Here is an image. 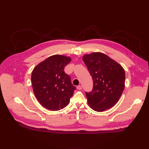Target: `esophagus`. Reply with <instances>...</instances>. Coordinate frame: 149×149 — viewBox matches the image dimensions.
I'll use <instances>...</instances> for the list:
<instances>
[{
    "label": "esophagus",
    "mask_w": 149,
    "mask_h": 149,
    "mask_svg": "<svg viewBox=\"0 0 149 149\" xmlns=\"http://www.w3.org/2000/svg\"><path fill=\"white\" fill-rule=\"evenodd\" d=\"M76 88H77L78 89H79V90H81L82 89V86L81 85H79V86H78L77 87H76Z\"/></svg>",
    "instance_id": "esophagus-1"
}]
</instances>
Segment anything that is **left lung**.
<instances>
[{"mask_svg": "<svg viewBox=\"0 0 149 149\" xmlns=\"http://www.w3.org/2000/svg\"><path fill=\"white\" fill-rule=\"evenodd\" d=\"M93 81L91 91L86 92L89 107L102 112L113 107L125 86V71L118 63L102 53L85 55L83 58Z\"/></svg>", "mask_w": 149, "mask_h": 149, "instance_id": "obj_1", "label": "left lung"}]
</instances>
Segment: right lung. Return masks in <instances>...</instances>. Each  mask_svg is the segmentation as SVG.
<instances>
[{"label":"right lung","mask_w":149,"mask_h":149,"mask_svg":"<svg viewBox=\"0 0 149 149\" xmlns=\"http://www.w3.org/2000/svg\"><path fill=\"white\" fill-rule=\"evenodd\" d=\"M70 61V57L53 55L39 63L32 71L31 80L35 96L49 110L63 109L73 95L76 87L64 71Z\"/></svg>","instance_id":"add662e5"}]
</instances>
